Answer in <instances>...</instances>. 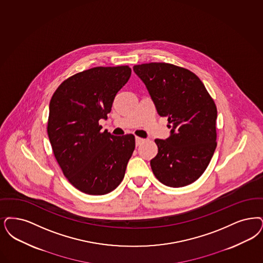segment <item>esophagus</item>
I'll return each mask as SVG.
<instances>
[{"label": "esophagus", "mask_w": 263, "mask_h": 263, "mask_svg": "<svg viewBox=\"0 0 263 263\" xmlns=\"http://www.w3.org/2000/svg\"><path fill=\"white\" fill-rule=\"evenodd\" d=\"M135 140H136V146L141 145V144L144 142V139H142V138H140V137H136Z\"/></svg>", "instance_id": "obj_1"}]
</instances>
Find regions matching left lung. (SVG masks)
I'll list each match as a JSON object with an SVG mask.
<instances>
[{"instance_id": "left-lung-1", "label": "left lung", "mask_w": 263, "mask_h": 263, "mask_svg": "<svg viewBox=\"0 0 263 263\" xmlns=\"http://www.w3.org/2000/svg\"><path fill=\"white\" fill-rule=\"evenodd\" d=\"M160 116H166L170 136L156 139L158 153L151 167L159 182L179 188L200 178L216 148L217 109L200 78L165 63L134 65Z\"/></svg>"}]
</instances>
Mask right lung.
<instances>
[{
    "label": "right lung",
    "mask_w": 263,
    "mask_h": 263,
    "mask_svg": "<svg viewBox=\"0 0 263 263\" xmlns=\"http://www.w3.org/2000/svg\"><path fill=\"white\" fill-rule=\"evenodd\" d=\"M131 68L98 66L64 80L50 102L48 135L63 175L88 195H105L124 178L135 149L132 134L114 136L101 131L117 92Z\"/></svg>",
    "instance_id": "1"
}]
</instances>
